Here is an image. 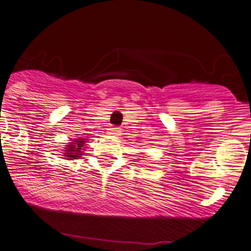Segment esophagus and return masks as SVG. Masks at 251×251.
Here are the masks:
<instances>
[{"label":"esophagus","instance_id":"obj_1","mask_svg":"<svg viewBox=\"0 0 251 251\" xmlns=\"http://www.w3.org/2000/svg\"><path fill=\"white\" fill-rule=\"evenodd\" d=\"M118 127H116V126H109V129H108V133L110 134H118Z\"/></svg>","mask_w":251,"mask_h":251}]
</instances>
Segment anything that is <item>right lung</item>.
<instances>
[{
  "label": "right lung",
  "instance_id": "1",
  "mask_svg": "<svg viewBox=\"0 0 251 251\" xmlns=\"http://www.w3.org/2000/svg\"><path fill=\"white\" fill-rule=\"evenodd\" d=\"M84 145V139H76L75 143H73L72 145L68 146V149H66V152H65V156L66 157H72V159H76V157H79V155L82 153V151L80 150H83L82 147H83Z\"/></svg>",
  "mask_w": 251,
  "mask_h": 251
}]
</instances>
